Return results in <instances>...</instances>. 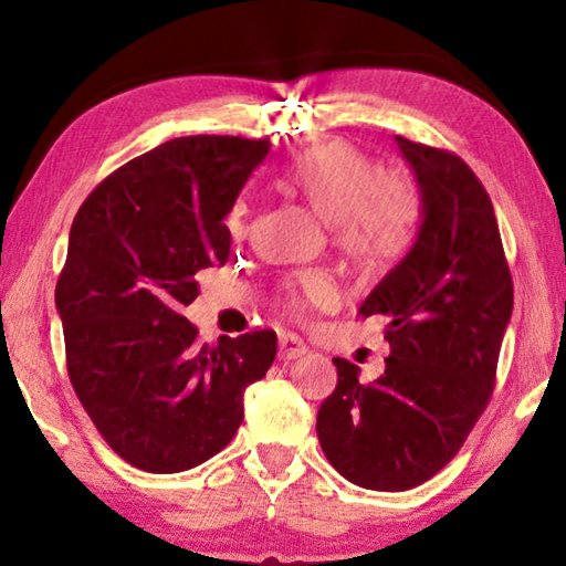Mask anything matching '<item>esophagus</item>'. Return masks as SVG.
I'll list each match as a JSON object with an SVG mask.
<instances>
[{"label":"esophagus","instance_id":"obj_1","mask_svg":"<svg viewBox=\"0 0 566 566\" xmlns=\"http://www.w3.org/2000/svg\"><path fill=\"white\" fill-rule=\"evenodd\" d=\"M306 353L308 347L304 345V339L296 335H281V339H277V358L281 360H296Z\"/></svg>","mask_w":566,"mask_h":566}]
</instances>
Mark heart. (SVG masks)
Returning <instances> with one entry per match:
<instances>
[{"label":"heart","mask_w":566,"mask_h":566,"mask_svg":"<svg viewBox=\"0 0 566 566\" xmlns=\"http://www.w3.org/2000/svg\"><path fill=\"white\" fill-rule=\"evenodd\" d=\"M277 185L332 223L337 250L363 273H384L412 247L422 216V190L405 169H381L360 146L332 138L301 149L283 167ZM231 237L247 231V206L229 213ZM337 283L322 270L293 273L281 283L283 312L301 319L312 308H329Z\"/></svg>","instance_id":"b5f03b06"}]
</instances>
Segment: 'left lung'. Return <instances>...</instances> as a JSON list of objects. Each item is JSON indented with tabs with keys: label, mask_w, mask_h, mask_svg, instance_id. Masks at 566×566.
<instances>
[{
	"label": "left lung",
	"mask_w": 566,
	"mask_h": 566,
	"mask_svg": "<svg viewBox=\"0 0 566 566\" xmlns=\"http://www.w3.org/2000/svg\"><path fill=\"white\" fill-rule=\"evenodd\" d=\"M422 190L412 250L363 301L389 316L386 370L363 384L335 358L337 386L316 415V436L347 482L405 492L459 453L494 389L513 314V277L492 200L451 151L397 136Z\"/></svg>",
	"instance_id": "8db88e82"
}]
</instances>
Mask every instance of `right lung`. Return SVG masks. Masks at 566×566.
Instances as JSON below:
<instances>
[{
    "instance_id": "add662e5",
    "label": "right lung",
    "mask_w": 566,
    "mask_h": 566,
    "mask_svg": "<svg viewBox=\"0 0 566 566\" xmlns=\"http://www.w3.org/2000/svg\"><path fill=\"white\" fill-rule=\"evenodd\" d=\"M268 151V138H172L105 177L72 223L56 285L69 378L130 467L177 474L211 459L273 366L275 332L208 347L182 316L200 270L229 260L221 221Z\"/></svg>"
}]
</instances>
